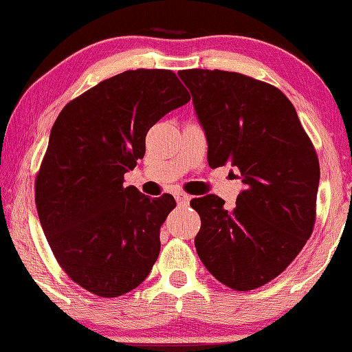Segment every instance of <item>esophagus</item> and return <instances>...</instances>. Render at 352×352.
Segmentation results:
<instances>
[{"label": "esophagus", "instance_id": "34e87169", "mask_svg": "<svg viewBox=\"0 0 352 352\" xmlns=\"http://www.w3.org/2000/svg\"><path fill=\"white\" fill-rule=\"evenodd\" d=\"M175 200H177V203H179L180 206H187L188 203H190V197H188L187 193L179 192V193H175Z\"/></svg>", "mask_w": 352, "mask_h": 352}]
</instances>
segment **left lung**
I'll list each match as a JSON object with an SVG mask.
<instances>
[{
  "label": "left lung",
  "mask_w": 352,
  "mask_h": 352,
  "mask_svg": "<svg viewBox=\"0 0 352 352\" xmlns=\"http://www.w3.org/2000/svg\"><path fill=\"white\" fill-rule=\"evenodd\" d=\"M206 142L208 164L239 168L232 210L217 195L190 201L208 272L230 289L264 285L287 269L315 224L320 164L294 104L278 88L236 72L182 70Z\"/></svg>",
  "instance_id": "8db88e82"
}]
</instances>
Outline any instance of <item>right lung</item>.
I'll return each instance as SVG.
<instances>
[{"label": "right lung", "mask_w": 352, "mask_h": 352, "mask_svg": "<svg viewBox=\"0 0 352 352\" xmlns=\"http://www.w3.org/2000/svg\"><path fill=\"white\" fill-rule=\"evenodd\" d=\"M190 101L170 70H128L72 100L55 120L36 179V206L55 259L80 287L120 297L146 280L160 252L172 195L124 187L146 135Z\"/></svg>", "instance_id": "1"}]
</instances>
